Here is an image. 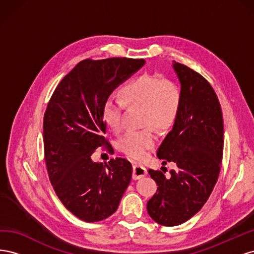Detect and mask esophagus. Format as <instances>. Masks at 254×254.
Here are the masks:
<instances>
[{
	"label": "esophagus",
	"instance_id": "34e87169",
	"mask_svg": "<svg viewBox=\"0 0 254 254\" xmlns=\"http://www.w3.org/2000/svg\"><path fill=\"white\" fill-rule=\"evenodd\" d=\"M132 178L134 180H137V179H141L143 178V177H145L146 175H147V170L142 165H139V164H134L133 165V168H132Z\"/></svg>",
	"mask_w": 254,
	"mask_h": 254
}]
</instances>
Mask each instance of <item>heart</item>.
<instances>
[{"instance_id":"b5f03b06","label":"heart","mask_w":254,"mask_h":254,"mask_svg":"<svg viewBox=\"0 0 254 254\" xmlns=\"http://www.w3.org/2000/svg\"><path fill=\"white\" fill-rule=\"evenodd\" d=\"M121 97L106 99L103 118L114 133H120L125 127V106H142L141 123L146 127L130 130L118 143L120 151L129 158L141 160L157 142L151 126L165 130L173 125L180 109L181 90L175 81L158 74H143L121 89Z\"/></svg>"}]
</instances>
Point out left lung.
I'll return each instance as SVG.
<instances>
[{
    "label": "left lung",
    "mask_w": 254,
    "mask_h": 254,
    "mask_svg": "<svg viewBox=\"0 0 254 254\" xmlns=\"http://www.w3.org/2000/svg\"><path fill=\"white\" fill-rule=\"evenodd\" d=\"M173 67L182 99L157 156L164 165L174 162L177 167L170 176L148 171L158 190L147 202V212L166 227L181 225L201 210L217 182L224 149V121L211 84L187 65L174 61Z\"/></svg>",
    "instance_id": "left-lung-1"
}]
</instances>
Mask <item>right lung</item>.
Masks as SVG:
<instances>
[{"instance_id": "add662e5", "label": "right lung", "mask_w": 254, "mask_h": 254, "mask_svg": "<svg viewBox=\"0 0 254 254\" xmlns=\"http://www.w3.org/2000/svg\"><path fill=\"white\" fill-rule=\"evenodd\" d=\"M145 64L144 59L82 60L60 81L43 120L44 156L50 181L66 209L87 222L108 218L118 210L132 176L124 158L93 162L104 134L103 107L121 83Z\"/></svg>"}]
</instances>
